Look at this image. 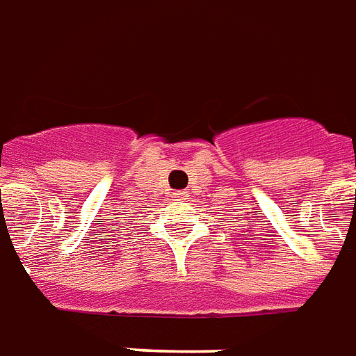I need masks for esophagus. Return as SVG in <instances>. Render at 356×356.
<instances>
[{
    "instance_id": "obj_1",
    "label": "esophagus",
    "mask_w": 356,
    "mask_h": 356,
    "mask_svg": "<svg viewBox=\"0 0 356 356\" xmlns=\"http://www.w3.org/2000/svg\"><path fill=\"white\" fill-rule=\"evenodd\" d=\"M173 198L185 200V198H186V192H185V191H177V192H175V194H173Z\"/></svg>"
}]
</instances>
